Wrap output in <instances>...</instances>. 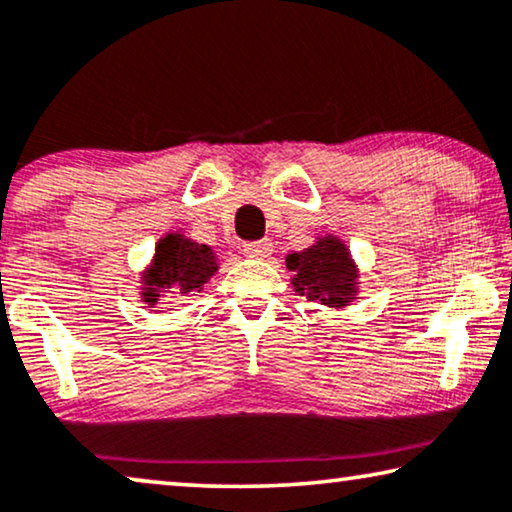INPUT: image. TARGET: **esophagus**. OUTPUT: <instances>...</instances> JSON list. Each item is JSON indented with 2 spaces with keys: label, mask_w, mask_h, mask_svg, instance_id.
Here are the masks:
<instances>
[{
  "label": "esophagus",
  "mask_w": 512,
  "mask_h": 512,
  "mask_svg": "<svg viewBox=\"0 0 512 512\" xmlns=\"http://www.w3.org/2000/svg\"><path fill=\"white\" fill-rule=\"evenodd\" d=\"M244 254L251 256V258H268L272 254V240L263 238V240H256V242H247V244H244Z\"/></svg>",
  "instance_id": "34e87169"
}]
</instances>
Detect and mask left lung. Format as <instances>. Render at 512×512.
<instances>
[{
  "mask_svg": "<svg viewBox=\"0 0 512 512\" xmlns=\"http://www.w3.org/2000/svg\"><path fill=\"white\" fill-rule=\"evenodd\" d=\"M286 268L291 270L293 286L311 302L328 307H344L355 293V268L348 249L335 238H323L300 254H288Z\"/></svg>",
  "mask_w": 512,
  "mask_h": 512,
  "instance_id": "8db88e82",
  "label": "left lung"
}]
</instances>
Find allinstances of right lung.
<instances>
[{
    "label": "right lung",
    "mask_w": 512,
    "mask_h": 512,
    "mask_svg": "<svg viewBox=\"0 0 512 512\" xmlns=\"http://www.w3.org/2000/svg\"><path fill=\"white\" fill-rule=\"evenodd\" d=\"M214 272L217 261L207 244L170 233L159 240L152 268L145 274V302L154 305L159 300V288H170L182 295L198 291Z\"/></svg>",
    "instance_id": "right-lung-1"
}]
</instances>
